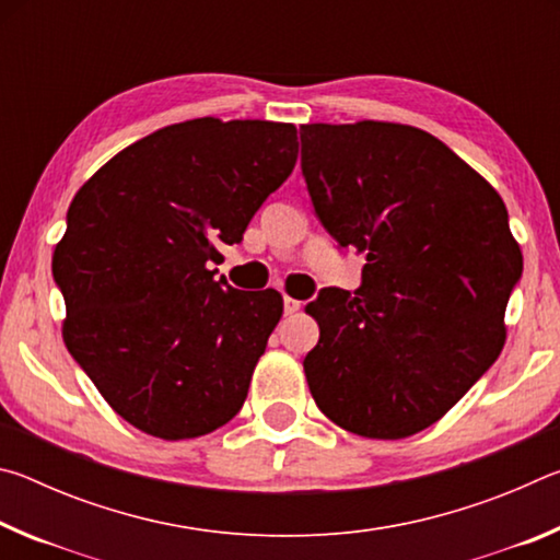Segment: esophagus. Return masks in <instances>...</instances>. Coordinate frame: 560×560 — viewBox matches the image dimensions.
<instances>
[{
    "label": "esophagus",
    "mask_w": 560,
    "mask_h": 560,
    "mask_svg": "<svg viewBox=\"0 0 560 560\" xmlns=\"http://www.w3.org/2000/svg\"><path fill=\"white\" fill-rule=\"evenodd\" d=\"M299 308H301V301H296V299H289V296H283V311H287V316L296 314Z\"/></svg>",
    "instance_id": "esophagus-1"
}]
</instances>
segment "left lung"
Instances as JSON below:
<instances>
[{"instance_id":"1","label":"left lung","mask_w":560,"mask_h":560,"mask_svg":"<svg viewBox=\"0 0 560 560\" xmlns=\"http://www.w3.org/2000/svg\"><path fill=\"white\" fill-rule=\"evenodd\" d=\"M316 217L365 257L355 293L324 289L303 358L318 410L371 440L422 432L499 358L524 271L499 192L430 132L360 120L301 128Z\"/></svg>"}]
</instances>
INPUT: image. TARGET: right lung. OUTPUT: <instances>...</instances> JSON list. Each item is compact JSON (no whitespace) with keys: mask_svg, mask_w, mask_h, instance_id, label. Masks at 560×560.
I'll return each instance as SVG.
<instances>
[{"mask_svg":"<svg viewBox=\"0 0 560 560\" xmlns=\"http://www.w3.org/2000/svg\"><path fill=\"white\" fill-rule=\"evenodd\" d=\"M296 155L291 122L195 118L120 150L75 192L51 261L63 343L132 428L192 440L242 410L283 299L232 289L210 261Z\"/></svg>","mask_w":560,"mask_h":560,"instance_id":"add662e5","label":"right lung"}]
</instances>
